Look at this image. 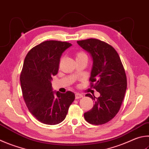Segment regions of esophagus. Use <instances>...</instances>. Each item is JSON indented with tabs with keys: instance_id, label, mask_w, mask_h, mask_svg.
<instances>
[{
	"instance_id": "esophagus-1",
	"label": "esophagus",
	"mask_w": 149,
	"mask_h": 149,
	"mask_svg": "<svg viewBox=\"0 0 149 149\" xmlns=\"http://www.w3.org/2000/svg\"><path fill=\"white\" fill-rule=\"evenodd\" d=\"M83 95L81 94H79V93H76L75 94V99H79L81 98H83Z\"/></svg>"
}]
</instances>
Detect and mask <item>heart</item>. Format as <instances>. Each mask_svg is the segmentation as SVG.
Returning a JSON list of instances; mask_svg holds the SVG:
<instances>
[{
    "mask_svg": "<svg viewBox=\"0 0 149 149\" xmlns=\"http://www.w3.org/2000/svg\"><path fill=\"white\" fill-rule=\"evenodd\" d=\"M87 58L86 53L83 51H79L76 53V58Z\"/></svg>",
    "mask_w": 149,
    "mask_h": 149,
    "instance_id": "b5f03b06",
    "label": "heart"
}]
</instances>
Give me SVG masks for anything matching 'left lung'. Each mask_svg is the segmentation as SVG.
<instances>
[{
    "label": "left lung",
    "mask_w": 149,
    "mask_h": 149,
    "mask_svg": "<svg viewBox=\"0 0 149 149\" xmlns=\"http://www.w3.org/2000/svg\"><path fill=\"white\" fill-rule=\"evenodd\" d=\"M77 43L93 58L89 80L91 86L100 94L98 98L86 94L93 100L94 105L84 113V117L94 125L107 123L117 114L125 95L127 79L123 65L117 51L107 43L95 38Z\"/></svg>",
    "instance_id": "1"
}]
</instances>
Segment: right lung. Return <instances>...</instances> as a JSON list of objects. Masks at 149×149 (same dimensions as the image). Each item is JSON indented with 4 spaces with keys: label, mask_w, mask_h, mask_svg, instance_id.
Listing matches in <instances>:
<instances>
[{
    "label": "right lung",
    "mask_w": 149,
    "mask_h": 149,
    "mask_svg": "<svg viewBox=\"0 0 149 149\" xmlns=\"http://www.w3.org/2000/svg\"><path fill=\"white\" fill-rule=\"evenodd\" d=\"M70 46L66 42L45 41L31 49L24 61L20 75L24 100L31 114L45 124L63 122L75 99L72 92H54L51 84L62 54Z\"/></svg>",
    "instance_id": "1"
}]
</instances>
